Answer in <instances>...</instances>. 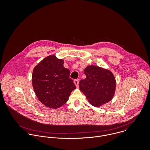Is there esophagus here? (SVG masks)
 <instances>
[{
	"label": "esophagus",
	"instance_id": "1",
	"mask_svg": "<svg viewBox=\"0 0 150 150\" xmlns=\"http://www.w3.org/2000/svg\"><path fill=\"white\" fill-rule=\"evenodd\" d=\"M74 83L75 84L76 86H79V81L78 80H74Z\"/></svg>",
	"mask_w": 150,
	"mask_h": 150
}]
</instances>
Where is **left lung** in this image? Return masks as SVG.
<instances>
[{"label": "left lung", "instance_id": "1", "mask_svg": "<svg viewBox=\"0 0 150 150\" xmlns=\"http://www.w3.org/2000/svg\"><path fill=\"white\" fill-rule=\"evenodd\" d=\"M85 79L79 83L80 89L86 96L90 104L99 107L111 100L115 90V79L109 70L96 66L84 69Z\"/></svg>", "mask_w": 150, "mask_h": 150}]
</instances>
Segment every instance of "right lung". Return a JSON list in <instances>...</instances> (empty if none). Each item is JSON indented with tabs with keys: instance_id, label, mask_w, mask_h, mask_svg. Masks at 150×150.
Wrapping results in <instances>:
<instances>
[{
	"instance_id": "right-lung-1",
	"label": "right lung",
	"mask_w": 150,
	"mask_h": 150,
	"mask_svg": "<svg viewBox=\"0 0 150 150\" xmlns=\"http://www.w3.org/2000/svg\"><path fill=\"white\" fill-rule=\"evenodd\" d=\"M69 76L70 70L64 66V61L54 55L45 58L34 68L32 85L43 105L57 108L66 103L76 88Z\"/></svg>"
}]
</instances>
